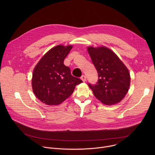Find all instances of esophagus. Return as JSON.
<instances>
[{
  "label": "esophagus",
  "mask_w": 155,
  "mask_h": 155,
  "mask_svg": "<svg viewBox=\"0 0 155 155\" xmlns=\"http://www.w3.org/2000/svg\"><path fill=\"white\" fill-rule=\"evenodd\" d=\"M81 80L83 82H85L86 80V78L85 75H82V76L81 77Z\"/></svg>",
  "instance_id": "obj_1"
}]
</instances>
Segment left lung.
<instances>
[{
	"label": "left lung",
	"instance_id": "1",
	"mask_svg": "<svg viewBox=\"0 0 155 155\" xmlns=\"http://www.w3.org/2000/svg\"><path fill=\"white\" fill-rule=\"evenodd\" d=\"M87 50L99 77L97 84H89L94 96L106 105L118 104L129 90V70L119 57L106 47L90 46L87 47Z\"/></svg>",
	"mask_w": 155,
	"mask_h": 155
}]
</instances>
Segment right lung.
<instances>
[{"label": "right lung", "mask_w": 155, "mask_h": 155, "mask_svg": "<svg viewBox=\"0 0 155 155\" xmlns=\"http://www.w3.org/2000/svg\"><path fill=\"white\" fill-rule=\"evenodd\" d=\"M72 45H57L44 54L34 69L32 87L35 96L48 105H58L73 93L82 80L73 77L64 60Z\"/></svg>", "instance_id": "obj_1"}]
</instances>
